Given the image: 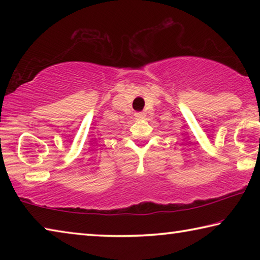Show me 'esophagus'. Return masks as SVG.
<instances>
[{
  "label": "esophagus",
  "instance_id": "34e87169",
  "mask_svg": "<svg viewBox=\"0 0 260 260\" xmlns=\"http://www.w3.org/2000/svg\"><path fill=\"white\" fill-rule=\"evenodd\" d=\"M135 117L138 118V119H143V118H144V113H143V112H136V113H135Z\"/></svg>",
  "mask_w": 260,
  "mask_h": 260
}]
</instances>
